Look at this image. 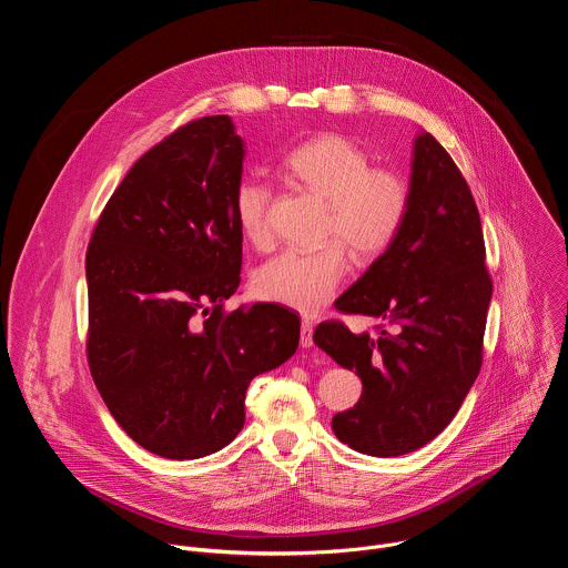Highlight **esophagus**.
Masks as SVG:
<instances>
[{"mask_svg":"<svg viewBox=\"0 0 568 568\" xmlns=\"http://www.w3.org/2000/svg\"><path fill=\"white\" fill-rule=\"evenodd\" d=\"M312 331H314V328H312V321L305 318V321L301 323V346H303V348H310V346L314 344V342H312Z\"/></svg>","mask_w":568,"mask_h":568,"instance_id":"34e87169","label":"esophagus"}]
</instances>
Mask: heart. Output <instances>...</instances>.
<instances>
[{"label": "heart", "instance_id": "obj_1", "mask_svg": "<svg viewBox=\"0 0 568 568\" xmlns=\"http://www.w3.org/2000/svg\"><path fill=\"white\" fill-rule=\"evenodd\" d=\"M283 171L326 202L323 233L339 237L359 256L384 254L397 237L409 211V186L402 175L373 169L368 152L346 134L326 132L292 148ZM272 189L256 175L242 178L233 191V215L252 245L270 242ZM348 270L342 242L316 252L287 250L267 261L254 278L261 298L312 314L326 305Z\"/></svg>", "mask_w": 568, "mask_h": 568}]
</instances>
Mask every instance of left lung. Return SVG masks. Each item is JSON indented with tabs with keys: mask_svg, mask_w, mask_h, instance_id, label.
<instances>
[{
	"mask_svg": "<svg viewBox=\"0 0 568 568\" xmlns=\"http://www.w3.org/2000/svg\"><path fill=\"white\" fill-rule=\"evenodd\" d=\"M493 298L478 209L447 150L418 132L409 211L393 245L337 307L386 321L379 337L321 323L314 344L362 379L335 436L368 456H402L434 440L456 416L478 368Z\"/></svg>",
	"mask_w": 568,
	"mask_h": 568,
	"instance_id": "1",
	"label": "left lung"
}]
</instances>
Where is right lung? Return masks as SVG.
I'll return each mask as SVG.
<instances>
[{"label":"right lung","mask_w":568,"mask_h":568,"mask_svg":"<svg viewBox=\"0 0 568 568\" xmlns=\"http://www.w3.org/2000/svg\"><path fill=\"white\" fill-rule=\"evenodd\" d=\"M242 161L231 116L180 128L130 169L85 258L97 388L134 443L173 460L226 447L250 382L298 348L301 321L281 305L222 312L240 285Z\"/></svg>","instance_id":"add662e5"}]
</instances>
